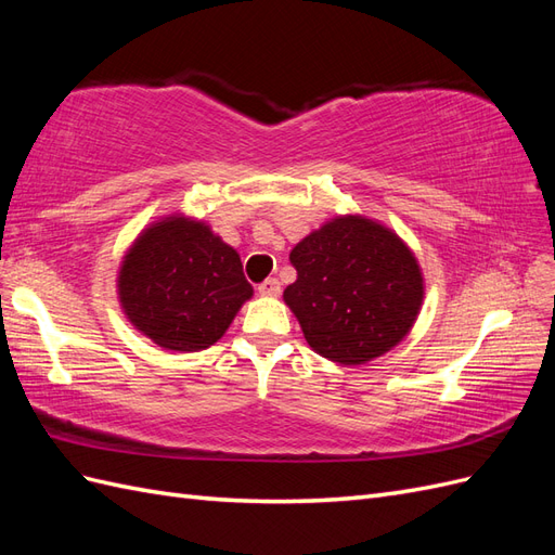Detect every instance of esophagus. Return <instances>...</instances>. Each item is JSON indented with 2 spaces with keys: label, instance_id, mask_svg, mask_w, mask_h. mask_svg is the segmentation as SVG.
<instances>
[{
  "label": "esophagus",
  "instance_id": "1",
  "mask_svg": "<svg viewBox=\"0 0 555 555\" xmlns=\"http://www.w3.org/2000/svg\"><path fill=\"white\" fill-rule=\"evenodd\" d=\"M259 294L261 296H280V282L275 278H268L259 284Z\"/></svg>",
  "mask_w": 555,
  "mask_h": 555
}]
</instances>
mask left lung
Wrapping results in <instances>:
<instances>
[{"label":"left lung","mask_w":555,"mask_h":555,"mask_svg":"<svg viewBox=\"0 0 555 555\" xmlns=\"http://www.w3.org/2000/svg\"><path fill=\"white\" fill-rule=\"evenodd\" d=\"M296 282L284 304L308 345L333 363L361 365L393 349L424 304V275L396 231L363 215H335L289 255Z\"/></svg>","instance_id":"8db88e82"}]
</instances>
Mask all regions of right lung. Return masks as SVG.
I'll return each mask as SVG.
<instances>
[{"label": "right lung", "instance_id": "right-lung-1", "mask_svg": "<svg viewBox=\"0 0 555 555\" xmlns=\"http://www.w3.org/2000/svg\"><path fill=\"white\" fill-rule=\"evenodd\" d=\"M251 294L238 251L182 212L145 227L117 273V298L131 326L171 351L215 345Z\"/></svg>", "mask_w": 555, "mask_h": 555}]
</instances>
